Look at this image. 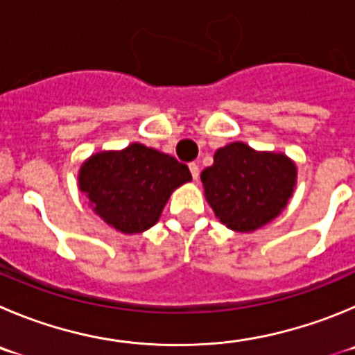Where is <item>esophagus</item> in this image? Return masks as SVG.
Here are the masks:
<instances>
[{"label": "esophagus", "mask_w": 355, "mask_h": 355, "mask_svg": "<svg viewBox=\"0 0 355 355\" xmlns=\"http://www.w3.org/2000/svg\"><path fill=\"white\" fill-rule=\"evenodd\" d=\"M189 170H191V175H193L194 180L200 178V166H198L196 162H191V164H189Z\"/></svg>", "instance_id": "34e87169"}]
</instances>
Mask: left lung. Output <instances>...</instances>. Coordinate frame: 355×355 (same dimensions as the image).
Here are the masks:
<instances>
[{"mask_svg":"<svg viewBox=\"0 0 355 355\" xmlns=\"http://www.w3.org/2000/svg\"><path fill=\"white\" fill-rule=\"evenodd\" d=\"M296 177V164L286 154L257 152L243 141H233L215 152L201 182L215 217L230 230L250 233L287 207Z\"/></svg>","mask_w":355,"mask_h":355,"instance_id":"1","label":"left lung"}]
</instances>
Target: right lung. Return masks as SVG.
<instances>
[{
  "label": "right lung",
  "mask_w": 355,
  "mask_h": 355,
  "mask_svg": "<svg viewBox=\"0 0 355 355\" xmlns=\"http://www.w3.org/2000/svg\"><path fill=\"white\" fill-rule=\"evenodd\" d=\"M191 180L185 164L141 144L92 154L78 171V187L96 215L124 234L154 226L171 193Z\"/></svg>",
  "instance_id": "obj_1"
}]
</instances>
